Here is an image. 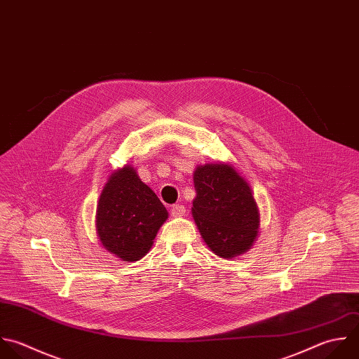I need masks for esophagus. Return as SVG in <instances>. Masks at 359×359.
Listing matches in <instances>:
<instances>
[{"label": "esophagus", "mask_w": 359, "mask_h": 359, "mask_svg": "<svg viewBox=\"0 0 359 359\" xmlns=\"http://www.w3.org/2000/svg\"><path fill=\"white\" fill-rule=\"evenodd\" d=\"M170 212H172V217H175V218H180V217H183V215L186 214V208H184V205L176 204V205H173V207H172Z\"/></svg>", "instance_id": "obj_1"}]
</instances>
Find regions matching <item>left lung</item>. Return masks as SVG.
Masks as SVG:
<instances>
[{
	"label": "left lung",
	"mask_w": 359,
	"mask_h": 359,
	"mask_svg": "<svg viewBox=\"0 0 359 359\" xmlns=\"http://www.w3.org/2000/svg\"><path fill=\"white\" fill-rule=\"evenodd\" d=\"M191 214L207 248L222 259L246 253L260 228V211L250 184L232 165H197Z\"/></svg>",
	"instance_id": "obj_1"
}]
</instances>
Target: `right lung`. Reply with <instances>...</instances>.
<instances>
[{
	"label": "right lung",
	"instance_id": "add662e5",
	"mask_svg": "<svg viewBox=\"0 0 359 359\" xmlns=\"http://www.w3.org/2000/svg\"><path fill=\"white\" fill-rule=\"evenodd\" d=\"M169 214L130 163L110 173L96 208L100 245L121 262H138L152 248Z\"/></svg>",
	"mask_w": 359,
	"mask_h": 359
}]
</instances>
